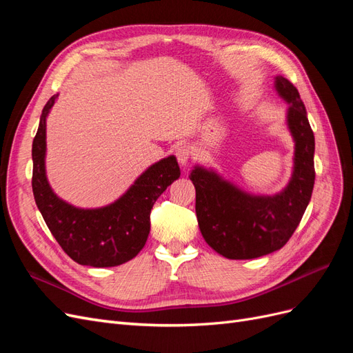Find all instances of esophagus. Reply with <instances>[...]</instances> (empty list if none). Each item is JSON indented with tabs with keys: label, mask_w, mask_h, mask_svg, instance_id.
I'll return each mask as SVG.
<instances>
[{
	"label": "esophagus",
	"mask_w": 353,
	"mask_h": 353,
	"mask_svg": "<svg viewBox=\"0 0 353 353\" xmlns=\"http://www.w3.org/2000/svg\"><path fill=\"white\" fill-rule=\"evenodd\" d=\"M175 154H176L178 162L183 165V166H185L188 163L190 156H191V148L187 144H181V145L176 147Z\"/></svg>",
	"instance_id": "1"
}]
</instances>
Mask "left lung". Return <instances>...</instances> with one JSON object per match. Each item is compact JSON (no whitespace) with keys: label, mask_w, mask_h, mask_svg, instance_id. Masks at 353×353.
<instances>
[{"label":"left lung","mask_w":353,"mask_h":353,"mask_svg":"<svg viewBox=\"0 0 353 353\" xmlns=\"http://www.w3.org/2000/svg\"><path fill=\"white\" fill-rule=\"evenodd\" d=\"M274 87L288 104L285 123L294 141L293 172L280 193H248L215 169L201 165H196L190 175L196 187L201 236L228 259H254L280 250L293 236L312 196L315 138L305 104L285 78L275 77Z\"/></svg>","instance_id":"left-lung-1"}]
</instances>
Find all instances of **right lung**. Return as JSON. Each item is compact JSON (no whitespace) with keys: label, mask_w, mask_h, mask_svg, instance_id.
I'll use <instances>...</instances> for the list:
<instances>
[{"label":"right lung","mask_w":353,"mask_h":353,"mask_svg":"<svg viewBox=\"0 0 353 353\" xmlns=\"http://www.w3.org/2000/svg\"><path fill=\"white\" fill-rule=\"evenodd\" d=\"M57 97L52 95L44 105L32 143L35 203L51 234L74 262L94 268L122 265L144 248L154 201L181 175L176 157L168 156L148 166L110 205L92 209L70 205L52 191L46 172L47 116Z\"/></svg>","instance_id":"obj_1"}]
</instances>
